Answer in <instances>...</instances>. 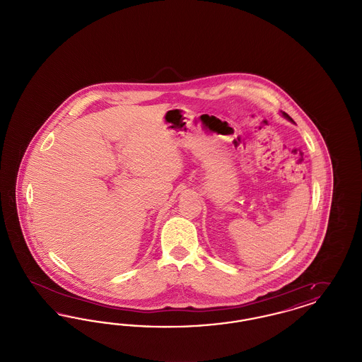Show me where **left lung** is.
Masks as SVG:
<instances>
[{
    "instance_id": "8db88e82",
    "label": "left lung",
    "mask_w": 362,
    "mask_h": 362,
    "mask_svg": "<svg viewBox=\"0 0 362 362\" xmlns=\"http://www.w3.org/2000/svg\"><path fill=\"white\" fill-rule=\"evenodd\" d=\"M281 114H282V117H284V118H285V119H288V121L292 122V123H294V121H293L292 118H291V117H289V115H288V114H286V112H282V111H281Z\"/></svg>"
}]
</instances>
